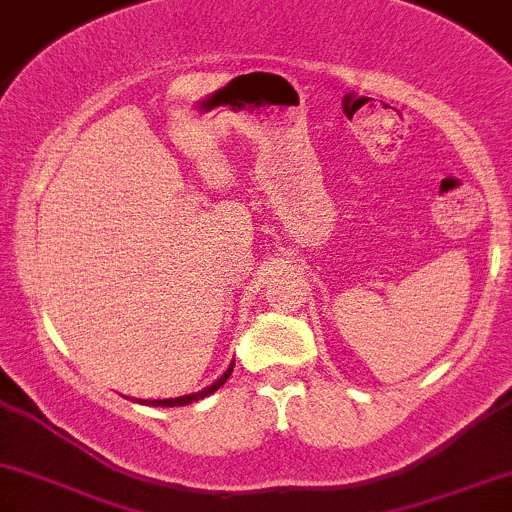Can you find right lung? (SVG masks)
Returning a JSON list of instances; mask_svg holds the SVG:
<instances>
[{"label": "right lung", "mask_w": 512, "mask_h": 512, "mask_svg": "<svg viewBox=\"0 0 512 512\" xmlns=\"http://www.w3.org/2000/svg\"><path fill=\"white\" fill-rule=\"evenodd\" d=\"M233 366H236V361H231V366H228L226 370H223V375H221V378H216L214 383H211L209 387H204V390H199V392H192V395L170 397V399H137V402H142V404H151V407H185V404L199 402V399H204V397L214 395V392L219 390V387H221L223 383H226L228 378H231V373H233Z\"/></svg>", "instance_id": "1"}]
</instances>
